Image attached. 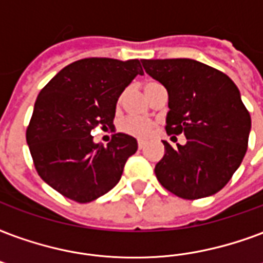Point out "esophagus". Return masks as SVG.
<instances>
[{"label":"esophagus","mask_w":263,"mask_h":263,"mask_svg":"<svg viewBox=\"0 0 263 263\" xmlns=\"http://www.w3.org/2000/svg\"><path fill=\"white\" fill-rule=\"evenodd\" d=\"M145 140H138V147H139V149H143V147H145Z\"/></svg>","instance_id":"obj_1"}]
</instances>
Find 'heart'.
Wrapping results in <instances>:
<instances>
[{
    "label": "heart",
    "mask_w": 263,
    "mask_h": 263,
    "mask_svg": "<svg viewBox=\"0 0 263 263\" xmlns=\"http://www.w3.org/2000/svg\"><path fill=\"white\" fill-rule=\"evenodd\" d=\"M154 83H149L146 87H149ZM121 131L128 134V135L135 136V138H140V139H146L147 136H150L152 131H153V124L146 120H139V118L128 117L124 120L121 125Z\"/></svg>",
    "instance_id": "heart-1"
}]
</instances>
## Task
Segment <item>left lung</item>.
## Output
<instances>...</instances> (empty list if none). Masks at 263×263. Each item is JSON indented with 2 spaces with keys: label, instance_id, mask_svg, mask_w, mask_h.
Wrapping results in <instances>:
<instances>
[{
  "label": "left lung",
  "instance_id": "1",
  "mask_svg": "<svg viewBox=\"0 0 263 263\" xmlns=\"http://www.w3.org/2000/svg\"><path fill=\"white\" fill-rule=\"evenodd\" d=\"M150 77L168 92L167 134H183L185 145L163 140L156 164L158 182L186 200L218 193L247 152L251 117L236 84L225 73L193 59H142Z\"/></svg>",
  "mask_w": 263,
  "mask_h": 263
}]
</instances>
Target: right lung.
<instances>
[{
    "mask_svg": "<svg viewBox=\"0 0 263 263\" xmlns=\"http://www.w3.org/2000/svg\"><path fill=\"white\" fill-rule=\"evenodd\" d=\"M138 74V59L87 58L63 67L40 92L26 139L38 175L65 197L91 203L121 179L136 139L118 132L105 146L91 131L113 124L118 98Z\"/></svg>",
    "mask_w": 263,
    "mask_h": 263,
    "instance_id": "right-lung-1",
    "label": "right lung"
}]
</instances>
